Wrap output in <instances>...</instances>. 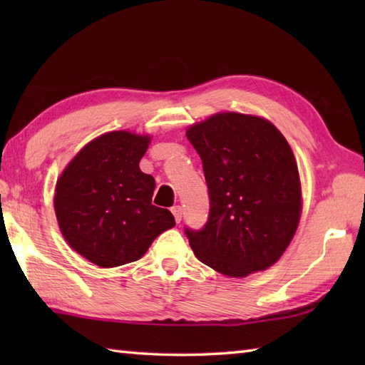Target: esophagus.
Instances as JSON below:
<instances>
[{
  "label": "esophagus",
  "instance_id": "esophagus-1",
  "mask_svg": "<svg viewBox=\"0 0 365 365\" xmlns=\"http://www.w3.org/2000/svg\"><path fill=\"white\" fill-rule=\"evenodd\" d=\"M170 212H173V215H174L175 222H180V221H182V207L175 205V207L170 208Z\"/></svg>",
  "mask_w": 365,
  "mask_h": 365
}]
</instances>
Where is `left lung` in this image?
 I'll use <instances>...</instances> for the list:
<instances>
[{
  "instance_id": "left-lung-1",
  "label": "left lung",
  "mask_w": 365,
  "mask_h": 365,
  "mask_svg": "<svg viewBox=\"0 0 365 365\" xmlns=\"http://www.w3.org/2000/svg\"><path fill=\"white\" fill-rule=\"evenodd\" d=\"M202 160L210 215L187 229L196 257L229 277L265 271L298 229L302 191L292 147L268 119L222 111L187 128Z\"/></svg>"
}]
</instances>
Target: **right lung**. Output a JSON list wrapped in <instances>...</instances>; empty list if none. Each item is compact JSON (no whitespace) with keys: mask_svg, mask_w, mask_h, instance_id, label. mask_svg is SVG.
<instances>
[{"mask_svg":"<svg viewBox=\"0 0 365 365\" xmlns=\"http://www.w3.org/2000/svg\"><path fill=\"white\" fill-rule=\"evenodd\" d=\"M150 135L108 131L68 161L54 187V213L67 245L100 268L139 260L174 227L166 208L152 205L155 178L139 169Z\"/></svg>","mask_w":365,"mask_h":365,"instance_id":"1","label":"right lung"}]
</instances>
